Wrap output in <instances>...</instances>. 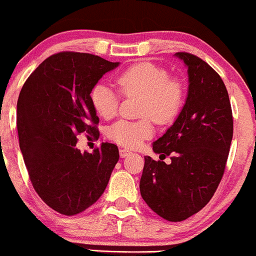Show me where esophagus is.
Returning a JSON list of instances; mask_svg holds the SVG:
<instances>
[{"label":"esophagus","mask_w":256,"mask_h":256,"mask_svg":"<svg viewBox=\"0 0 256 256\" xmlns=\"http://www.w3.org/2000/svg\"><path fill=\"white\" fill-rule=\"evenodd\" d=\"M120 156H122V158H126V156H128L129 154H130V152H129L128 149H124V148H122V149H120Z\"/></svg>","instance_id":"34e87169"}]
</instances>
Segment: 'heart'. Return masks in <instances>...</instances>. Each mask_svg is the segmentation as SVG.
Returning a JSON list of instances; mask_svg holds the SVG:
<instances>
[{
    "label": "heart",
    "mask_w": 256,
    "mask_h": 256,
    "mask_svg": "<svg viewBox=\"0 0 256 256\" xmlns=\"http://www.w3.org/2000/svg\"><path fill=\"white\" fill-rule=\"evenodd\" d=\"M114 82L123 96H142L138 120H120L107 130V136L114 143L127 148H136L154 136V122L168 124L180 112L185 97L181 80L168 75L160 65L149 62L128 66L114 76ZM120 94L110 85L98 82L91 91V104L100 117H116Z\"/></svg>",
    "instance_id": "b5f03b06"
}]
</instances>
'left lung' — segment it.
Returning <instances> with one entry per match:
<instances>
[{
    "label": "left lung",
    "instance_id": "left-lung-1",
    "mask_svg": "<svg viewBox=\"0 0 256 256\" xmlns=\"http://www.w3.org/2000/svg\"><path fill=\"white\" fill-rule=\"evenodd\" d=\"M188 68V94L178 120L146 156L140 194L168 222H181L210 202L226 170L233 138V113L220 76L201 58L176 52ZM170 156L172 162L162 160Z\"/></svg>",
    "mask_w": 256,
    "mask_h": 256
}]
</instances>
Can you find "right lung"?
<instances>
[{"mask_svg": "<svg viewBox=\"0 0 256 256\" xmlns=\"http://www.w3.org/2000/svg\"><path fill=\"white\" fill-rule=\"evenodd\" d=\"M117 66L94 54L60 52L46 58L20 90V152L38 196L60 214L75 216L91 207L120 159L116 144L102 143L94 152L76 148L80 134L98 138L91 91Z\"/></svg>", "mask_w": 256, "mask_h": 256, "instance_id": "obj_1", "label": "right lung"}]
</instances>
